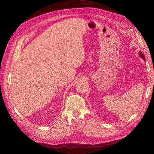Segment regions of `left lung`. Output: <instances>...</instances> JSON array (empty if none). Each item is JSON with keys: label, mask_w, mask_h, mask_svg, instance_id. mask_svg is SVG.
I'll return each mask as SVG.
<instances>
[{"label": "left lung", "mask_w": 154, "mask_h": 154, "mask_svg": "<svg viewBox=\"0 0 154 154\" xmlns=\"http://www.w3.org/2000/svg\"><path fill=\"white\" fill-rule=\"evenodd\" d=\"M139 56H140V58H142L145 60V56H144V55H143V54L142 53L141 51H139Z\"/></svg>", "instance_id": "left-lung-1"}]
</instances>
